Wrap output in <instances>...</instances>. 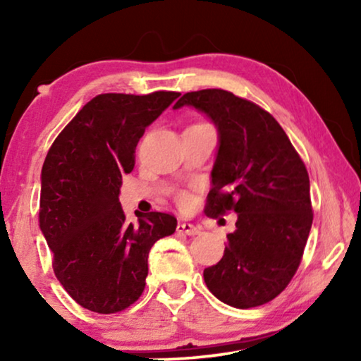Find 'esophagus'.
<instances>
[{"mask_svg":"<svg viewBox=\"0 0 361 361\" xmlns=\"http://www.w3.org/2000/svg\"><path fill=\"white\" fill-rule=\"evenodd\" d=\"M176 230H177V233L189 235V236H195V235L200 233V230L192 224H179V225H177Z\"/></svg>","mask_w":361,"mask_h":361,"instance_id":"34e87169","label":"esophagus"}]
</instances>
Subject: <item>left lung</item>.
I'll return each mask as SVG.
<instances>
[{"label": "left lung", "mask_w": 361, "mask_h": 361, "mask_svg": "<svg viewBox=\"0 0 361 361\" xmlns=\"http://www.w3.org/2000/svg\"><path fill=\"white\" fill-rule=\"evenodd\" d=\"M205 113L219 131L205 214L238 215L225 253L205 268L210 293L236 309L263 305L298 271L312 226L309 174L268 111L220 88L189 92L174 110Z\"/></svg>", "instance_id": "left-lung-1"}]
</instances>
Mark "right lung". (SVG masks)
Returning <instances> with one entry per match:
<instances>
[{
    "label": "right lung",
    "instance_id": "1",
    "mask_svg": "<svg viewBox=\"0 0 361 361\" xmlns=\"http://www.w3.org/2000/svg\"><path fill=\"white\" fill-rule=\"evenodd\" d=\"M179 95L92 98L44 161L39 226L59 283L92 312L115 314L136 302L146 286L151 246L176 231V216L162 212L136 214V224L128 221L120 187L135 167L145 130Z\"/></svg>",
    "mask_w": 361,
    "mask_h": 361
}]
</instances>
